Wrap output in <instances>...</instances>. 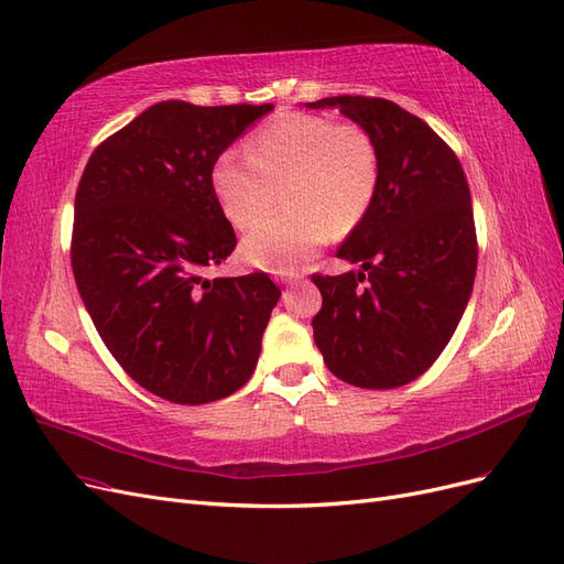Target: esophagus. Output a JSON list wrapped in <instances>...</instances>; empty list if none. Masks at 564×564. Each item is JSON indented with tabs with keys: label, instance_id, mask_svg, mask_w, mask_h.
<instances>
[{
	"label": "esophagus",
	"instance_id": "esophagus-1",
	"mask_svg": "<svg viewBox=\"0 0 564 564\" xmlns=\"http://www.w3.org/2000/svg\"><path fill=\"white\" fill-rule=\"evenodd\" d=\"M297 281H300V276H291V279H283V283H285V285H295ZM283 300H288V293L283 295Z\"/></svg>",
	"mask_w": 564,
	"mask_h": 564
}]
</instances>
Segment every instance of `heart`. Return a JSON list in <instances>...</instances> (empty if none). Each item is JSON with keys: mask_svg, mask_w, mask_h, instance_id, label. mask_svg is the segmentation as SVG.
Listing matches in <instances>:
<instances>
[{"mask_svg": "<svg viewBox=\"0 0 564 564\" xmlns=\"http://www.w3.org/2000/svg\"><path fill=\"white\" fill-rule=\"evenodd\" d=\"M210 184L221 213L238 229L260 221L281 191V215L240 240L243 260L262 271L307 267L330 234L359 227L380 184V155L364 127L283 112L246 141V155H217Z\"/></svg>", "mask_w": 564, "mask_h": 564, "instance_id": "heart-1", "label": "heart"}]
</instances>
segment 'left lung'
I'll use <instances>...</instances> for the list:
<instances>
[{
    "mask_svg": "<svg viewBox=\"0 0 564 564\" xmlns=\"http://www.w3.org/2000/svg\"><path fill=\"white\" fill-rule=\"evenodd\" d=\"M373 137L380 184L371 210L337 250L359 271L312 276L324 297L314 343L354 388H401L437 361L468 307L477 269L470 188L454 151L409 110L368 96H330Z\"/></svg>",
    "mask_w": 564,
    "mask_h": 564,
    "instance_id": "1",
    "label": "left lung"
}]
</instances>
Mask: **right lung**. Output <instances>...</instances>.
Here are the masks:
<instances>
[{
	"label": "right lung",
	"instance_id": "obj_1",
	"mask_svg": "<svg viewBox=\"0 0 564 564\" xmlns=\"http://www.w3.org/2000/svg\"><path fill=\"white\" fill-rule=\"evenodd\" d=\"M273 104L163 101L96 149L75 193L73 273L127 376L174 404L250 380L281 297L267 273L205 279L236 248L210 184L219 153Z\"/></svg>",
	"mask_w": 564,
	"mask_h": 564
}]
</instances>
